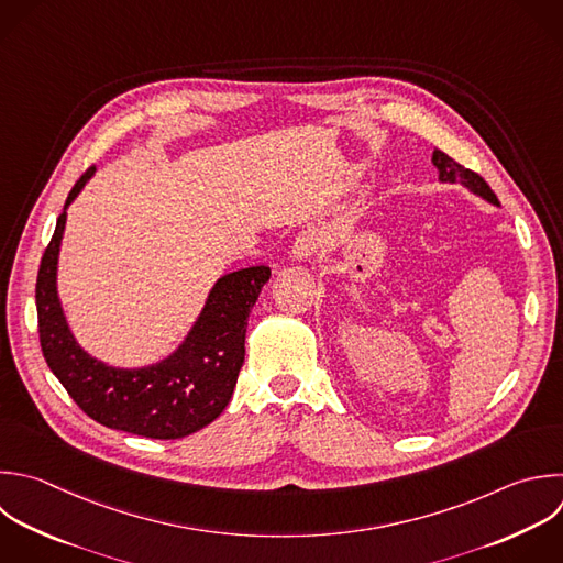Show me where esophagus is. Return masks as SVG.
<instances>
[{"label": "esophagus", "instance_id": "1", "mask_svg": "<svg viewBox=\"0 0 563 563\" xmlns=\"http://www.w3.org/2000/svg\"><path fill=\"white\" fill-rule=\"evenodd\" d=\"M328 242V231L325 227L321 224H310L306 227L297 238H295V244H292V257L297 260H308L312 255H317L323 244Z\"/></svg>", "mask_w": 563, "mask_h": 563}]
</instances>
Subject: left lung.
<instances>
[{"label":"left lung","mask_w":563,"mask_h":563,"mask_svg":"<svg viewBox=\"0 0 563 563\" xmlns=\"http://www.w3.org/2000/svg\"><path fill=\"white\" fill-rule=\"evenodd\" d=\"M433 165L438 167V172H440V180H449V183H457V180H462L471 191H475V194H479L482 198H486L488 202H493V205H499L497 202V196L493 194V189L486 185V180L479 176V174H475V172H471V169H466L464 165H460V163H455L449 154H444L442 150H435L433 152Z\"/></svg>","instance_id":"left-lung-1"}]
</instances>
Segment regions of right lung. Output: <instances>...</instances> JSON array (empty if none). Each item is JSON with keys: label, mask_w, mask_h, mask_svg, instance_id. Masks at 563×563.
<instances>
[{"label": "right lung", "mask_w": 563, "mask_h": 563, "mask_svg": "<svg viewBox=\"0 0 563 563\" xmlns=\"http://www.w3.org/2000/svg\"><path fill=\"white\" fill-rule=\"evenodd\" d=\"M92 174L95 167L75 183L66 207ZM64 227L66 209L44 251L35 297L44 358L70 398L92 420L145 438L176 440L213 422L233 396L249 314L271 279V268L251 266L218 279L191 334L165 363L114 369L90 358L68 332L55 286Z\"/></svg>", "instance_id": "1"}]
</instances>
